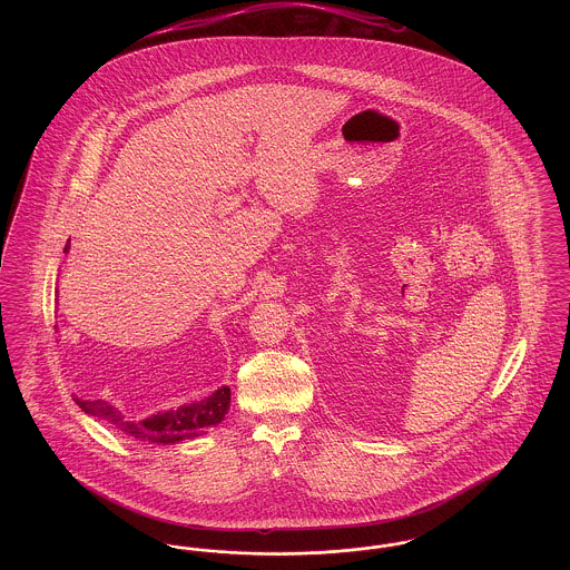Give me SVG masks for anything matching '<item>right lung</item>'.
Segmentation results:
<instances>
[{
	"label": "right lung",
	"instance_id": "right-lung-1",
	"mask_svg": "<svg viewBox=\"0 0 570 570\" xmlns=\"http://www.w3.org/2000/svg\"><path fill=\"white\" fill-rule=\"evenodd\" d=\"M66 249H68V245H66ZM77 404L81 406L82 412L107 421L126 434L135 435L140 440H149V442H158V444H175V442L203 434L209 428H216L230 407V389L222 386V389H217L216 393H212L209 397H205L200 402H194V404L177 407V410L158 412L142 421H126V416L117 407L110 406L109 402H102V400L81 402L77 397Z\"/></svg>",
	"mask_w": 570,
	"mask_h": 570
}]
</instances>
